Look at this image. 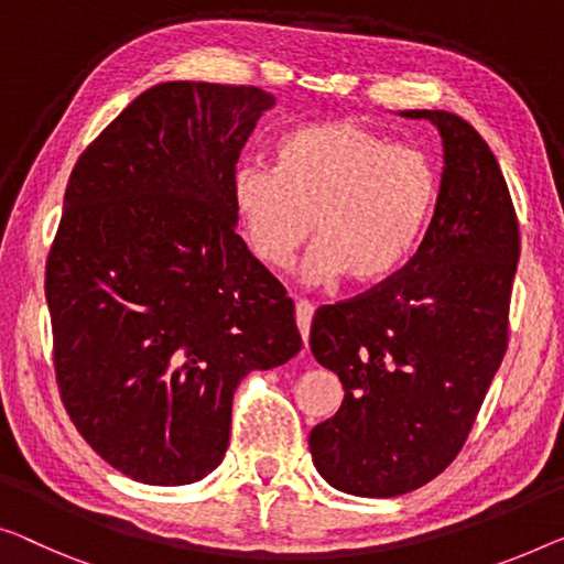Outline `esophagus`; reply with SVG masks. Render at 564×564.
<instances>
[{
	"instance_id": "34e87169",
	"label": "esophagus",
	"mask_w": 564,
	"mask_h": 564,
	"mask_svg": "<svg viewBox=\"0 0 564 564\" xmlns=\"http://www.w3.org/2000/svg\"><path fill=\"white\" fill-rule=\"evenodd\" d=\"M314 304L306 299H299L296 301V324H299V332H301V339L304 344L308 341V332H311V318H314Z\"/></svg>"
}]
</instances>
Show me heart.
<instances>
[{
    "instance_id": "b5f03b06",
    "label": "heart",
    "mask_w": 564,
    "mask_h": 564,
    "mask_svg": "<svg viewBox=\"0 0 564 564\" xmlns=\"http://www.w3.org/2000/svg\"><path fill=\"white\" fill-rule=\"evenodd\" d=\"M273 166L232 172V207L256 258L289 268L314 232L306 279L349 273L375 283L417 248L438 202V174L423 151L392 144L355 121H311L283 131Z\"/></svg>"
}]
</instances>
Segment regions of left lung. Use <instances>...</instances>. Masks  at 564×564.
Segmentation results:
<instances>
[{
  "label": "left lung",
  "instance_id": "obj_1",
  "mask_svg": "<svg viewBox=\"0 0 564 564\" xmlns=\"http://www.w3.org/2000/svg\"><path fill=\"white\" fill-rule=\"evenodd\" d=\"M427 119L443 139L433 220L405 268L311 322L316 362L339 375L336 415L308 435L334 489L388 499L451 466L507 351L519 223L497 156L448 111Z\"/></svg>",
  "mask_w": 564,
  "mask_h": 564
}]
</instances>
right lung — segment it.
<instances>
[{"label":"right lung","mask_w":564,"mask_h":564,"mask_svg":"<svg viewBox=\"0 0 564 564\" xmlns=\"http://www.w3.org/2000/svg\"><path fill=\"white\" fill-rule=\"evenodd\" d=\"M275 98L172 80L83 151L47 256L55 377L73 425L133 481L220 466L232 392L299 355L293 301L238 235L232 172Z\"/></svg>","instance_id":"right-lung-1"}]
</instances>
